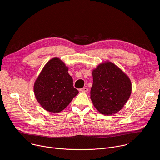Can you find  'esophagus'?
<instances>
[{"instance_id":"34e87169","label":"esophagus","mask_w":160,"mask_h":160,"mask_svg":"<svg viewBox=\"0 0 160 160\" xmlns=\"http://www.w3.org/2000/svg\"><path fill=\"white\" fill-rule=\"evenodd\" d=\"M80 91H81V92H87V91H88V88H87V87H83V88H81V89L80 90Z\"/></svg>"}]
</instances>
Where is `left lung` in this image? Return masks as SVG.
I'll return each mask as SVG.
<instances>
[{
    "mask_svg": "<svg viewBox=\"0 0 160 160\" xmlns=\"http://www.w3.org/2000/svg\"><path fill=\"white\" fill-rule=\"evenodd\" d=\"M93 85L90 99L97 110L104 115L120 111L132 93L129 77L119 67L106 61L92 70Z\"/></svg>",
    "mask_w": 160,
    "mask_h": 160,
    "instance_id": "obj_1",
    "label": "left lung"
}]
</instances>
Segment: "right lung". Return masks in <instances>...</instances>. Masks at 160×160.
<instances>
[{"mask_svg": "<svg viewBox=\"0 0 160 160\" xmlns=\"http://www.w3.org/2000/svg\"><path fill=\"white\" fill-rule=\"evenodd\" d=\"M34 94L40 105L49 112L62 111L78 94L74 88L68 67L59 58L50 59L36 79Z\"/></svg>", "mask_w": 160, "mask_h": 160, "instance_id": "1", "label": "right lung"}]
</instances>
